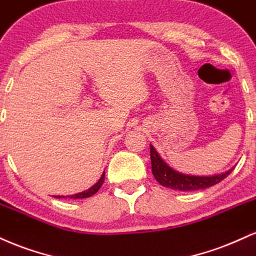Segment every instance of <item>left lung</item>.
I'll list each match as a JSON object with an SVG mask.
<instances>
[{
  "label": "left lung",
  "instance_id": "left-lung-1",
  "mask_svg": "<svg viewBox=\"0 0 256 256\" xmlns=\"http://www.w3.org/2000/svg\"><path fill=\"white\" fill-rule=\"evenodd\" d=\"M150 154H151L152 174L154 178L164 187L176 189V190H199V189L212 187V186L223 181L225 177L229 176L232 171L231 169L226 172L214 176L184 175V174H180L171 169L169 165L159 157V154L156 152L154 147L152 145H150Z\"/></svg>",
  "mask_w": 256,
  "mask_h": 256
}]
</instances>
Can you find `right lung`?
I'll list each match as a JSON object with an SVG mask.
<instances>
[{
    "mask_svg": "<svg viewBox=\"0 0 256 256\" xmlns=\"http://www.w3.org/2000/svg\"><path fill=\"white\" fill-rule=\"evenodd\" d=\"M104 180H105V172H103V175H102L100 180H99V181L96 183L94 186H92V187L90 189H87V190H85V192H81V193H78V194H74V195H69V196H67V198H69V199H85V198L92 196V195L97 193V192L99 190V188L102 187ZM55 198H57V199H61V198H66V196H62V195H57V196H55Z\"/></svg>",
    "mask_w": 256,
    "mask_h": 256,
    "instance_id": "1",
    "label": "right lung"
}]
</instances>
